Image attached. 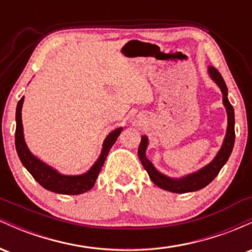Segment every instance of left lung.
Instances as JSON below:
<instances>
[{
	"instance_id": "1",
	"label": "left lung",
	"mask_w": 252,
	"mask_h": 252,
	"mask_svg": "<svg viewBox=\"0 0 252 252\" xmlns=\"http://www.w3.org/2000/svg\"><path fill=\"white\" fill-rule=\"evenodd\" d=\"M209 73L211 78L218 84L222 92V103H224L225 108L227 111V130L226 136H225L224 143H222L221 149L217 154L215 160L210 164L205 166L198 172L193 173V174L185 176L181 179H170L161 174L154 168L152 162L147 158L146 156V149L147 144H148V138L146 136H142L141 138V143L138 146V158H140L141 163L144 167V169L148 173L150 180H152L156 186L160 189L169 190L173 193H187V192H194V190H199L204 189L205 186L210 184L217 175L219 174L220 169L222 168L226 161L230 158L231 152H232L233 144H235V111H233V106L227 99V88L225 84L224 79H222L221 74L219 73L218 70L212 66L209 67Z\"/></svg>"
}]
</instances>
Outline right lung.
Segmentation results:
<instances>
[{
  "label": "right lung",
  "instance_id": "right-lung-1",
  "mask_svg": "<svg viewBox=\"0 0 252 252\" xmlns=\"http://www.w3.org/2000/svg\"><path fill=\"white\" fill-rule=\"evenodd\" d=\"M22 104H24V97L19 100L16 108L15 147L20 160H21L22 164L27 168L28 172L31 173L32 176L41 185L43 189L51 190V192L59 193V194H82V193H85L89 189H91L97 180L98 174L102 170L104 161H105L106 156L109 154L110 148L116 142L117 137L120 136L121 131H122V128L114 130V131L110 132L108 135V137L104 141L102 154H100L97 162L94 164V167L88 173L76 176L62 175L57 170L51 168L50 166L37 160L35 156L32 155V153L28 150L27 146H26L21 120Z\"/></svg>",
  "mask_w": 252,
  "mask_h": 252
}]
</instances>
